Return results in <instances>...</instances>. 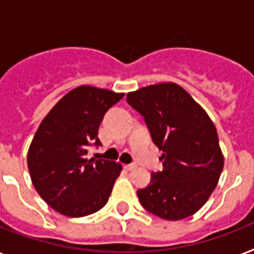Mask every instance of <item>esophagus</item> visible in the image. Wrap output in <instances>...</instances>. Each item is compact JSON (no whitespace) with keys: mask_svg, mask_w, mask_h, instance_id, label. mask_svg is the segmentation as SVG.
Wrapping results in <instances>:
<instances>
[{"mask_svg":"<svg viewBox=\"0 0 254 254\" xmlns=\"http://www.w3.org/2000/svg\"><path fill=\"white\" fill-rule=\"evenodd\" d=\"M124 168H125L127 171H131L135 168V166H134V164H125V166H124Z\"/></svg>","mask_w":254,"mask_h":254,"instance_id":"34e87169","label":"esophagus"}]
</instances>
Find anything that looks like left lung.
Here are the masks:
<instances>
[{
    "label": "left lung",
    "instance_id": "obj_1",
    "mask_svg": "<svg viewBox=\"0 0 254 254\" xmlns=\"http://www.w3.org/2000/svg\"><path fill=\"white\" fill-rule=\"evenodd\" d=\"M127 102L145 117L151 138L163 151L162 172L137 191L147 211L167 220L195 214L215 189L223 170L218 133L205 109L176 83L142 87Z\"/></svg>",
    "mask_w": 254,
    "mask_h": 254
}]
</instances>
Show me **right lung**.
I'll return each mask as SVG.
<instances>
[{
  "mask_svg": "<svg viewBox=\"0 0 254 254\" xmlns=\"http://www.w3.org/2000/svg\"><path fill=\"white\" fill-rule=\"evenodd\" d=\"M124 94L79 86L60 99L39 125L27 154L31 180L41 198L70 218L96 213L108 202L120 163L87 159L99 146V125Z\"/></svg>",
  "mask_w": 254,
  "mask_h": 254,
  "instance_id": "obj_1",
  "label": "right lung"
}]
</instances>
